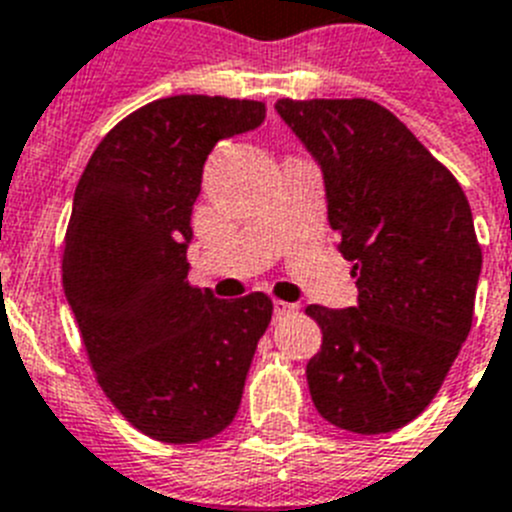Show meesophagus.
<instances>
[{
	"instance_id": "34e87169",
	"label": "esophagus",
	"mask_w": 512,
	"mask_h": 512,
	"mask_svg": "<svg viewBox=\"0 0 512 512\" xmlns=\"http://www.w3.org/2000/svg\"><path fill=\"white\" fill-rule=\"evenodd\" d=\"M296 309H299L296 304H288V301H275L273 314H275V319H283V317H288V314H293Z\"/></svg>"
}]
</instances>
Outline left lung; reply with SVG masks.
Returning <instances> with one entry per match:
<instances>
[{
	"label": "left lung",
	"instance_id": "1",
	"mask_svg": "<svg viewBox=\"0 0 512 512\" xmlns=\"http://www.w3.org/2000/svg\"><path fill=\"white\" fill-rule=\"evenodd\" d=\"M317 162L337 250L358 304L306 314L322 348L306 363L319 415L350 433H391L438 394L474 317L482 250L456 177L373 100H278Z\"/></svg>",
	"mask_w": 512,
	"mask_h": 512
}]
</instances>
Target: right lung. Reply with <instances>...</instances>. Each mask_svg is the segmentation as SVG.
<instances>
[{
  "label": "right lung",
  "instance_id": "add662e5",
  "mask_svg": "<svg viewBox=\"0 0 512 512\" xmlns=\"http://www.w3.org/2000/svg\"><path fill=\"white\" fill-rule=\"evenodd\" d=\"M265 105L175 95L100 141L71 203L64 293L102 391L133 428L198 443L229 428L273 301L216 299L188 283L193 203L219 141L255 131Z\"/></svg>",
  "mask_w": 512,
  "mask_h": 512
}]
</instances>
